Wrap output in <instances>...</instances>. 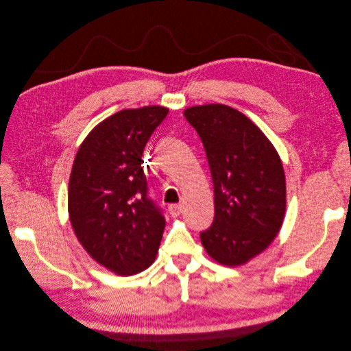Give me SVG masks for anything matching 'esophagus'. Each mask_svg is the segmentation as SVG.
<instances>
[{
  "label": "esophagus",
  "mask_w": 351,
  "mask_h": 351,
  "mask_svg": "<svg viewBox=\"0 0 351 351\" xmlns=\"http://www.w3.org/2000/svg\"><path fill=\"white\" fill-rule=\"evenodd\" d=\"M181 211H182V207H181L180 204H171V206L169 207V213H170V215L173 217V219H176V217H178V215L181 214Z\"/></svg>",
  "instance_id": "esophagus-1"
}]
</instances>
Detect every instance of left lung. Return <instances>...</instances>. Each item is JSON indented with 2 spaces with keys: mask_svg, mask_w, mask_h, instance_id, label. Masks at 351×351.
Here are the masks:
<instances>
[{
  "mask_svg": "<svg viewBox=\"0 0 351 351\" xmlns=\"http://www.w3.org/2000/svg\"><path fill=\"white\" fill-rule=\"evenodd\" d=\"M206 149L214 220L199 232L206 252L240 265L276 239L286 211V177L273 144L240 111L210 104L184 111Z\"/></svg>",
  "mask_w": 351,
  "mask_h": 351,
  "instance_id": "left-lung-1",
  "label": "left lung"
}]
</instances>
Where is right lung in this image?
<instances>
[{
  "label": "right lung",
  "mask_w": 351,
  "mask_h": 351,
  "mask_svg": "<svg viewBox=\"0 0 351 351\" xmlns=\"http://www.w3.org/2000/svg\"><path fill=\"white\" fill-rule=\"evenodd\" d=\"M169 110H123L99 123L81 144L69 184V213L86 252L120 276L152 264L165 227L148 194L143 152Z\"/></svg>",
  "instance_id": "obj_1"
}]
</instances>
